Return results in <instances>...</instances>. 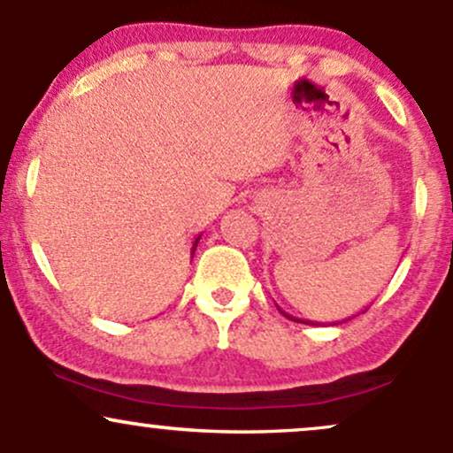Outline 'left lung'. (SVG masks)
Returning a JSON list of instances; mask_svg holds the SVG:
<instances>
[{
  "instance_id": "1",
  "label": "left lung",
  "mask_w": 453,
  "mask_h": 453,
  "mask_svg": "<svg viewBox=\"0 0 453 453\" xmlns=\"http://www.w3.org/2000/svg\"><path fill=\"white\" fill-rule=\"evenodd\" d=\"M366 309H368V306H366ZM366 309H364V311H366ZM280 311V309H279ZM364 311H362V313H364ZM280 313H283L285 317H288V319H294V321H300V324H313V321H304V319H296V317H292V315H289V313H285V311H280ZM349 319H351V317H349ZM342 321H347V319H342ZM336 324H339V321H336ZM334 324V326H336Z\"/></svg>"
}]
</instances>
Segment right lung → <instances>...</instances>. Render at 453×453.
<instances>
[{"label":"right lung","instance_id":"add662e5","mask_svg":"<svg viewBox=\"0 0 453 453\" xmlns=\"http://www.w3.org/2000/svg\"><path fill=\"white\" fill-rule=\"evenodd\" d=\"M200 238H202V234H200V236H197L196 241H194V247H191V257H194V253H196V247H197V242H200Z\"/></svg>","mask_w":453,"mask_h":453}]
</instances>
